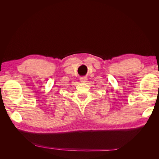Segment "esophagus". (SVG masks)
I'll return each mask as SVG.
<instances>
[{"label":"esophagus","instance_id":"obj_1","mask_svg":"<svg viewBox=\"0 0 159 159\" xmlns=\"http://www.w3.org/2000/svg\"><path fill=\"white\" fill-rule=\"evenodd\" d=\"M87 80H88L87 77H81V78H80L81 82L82 83H85L86 81H87Z\"/></svg>","mask_w":159,"mask_h":159}]
</instances>
